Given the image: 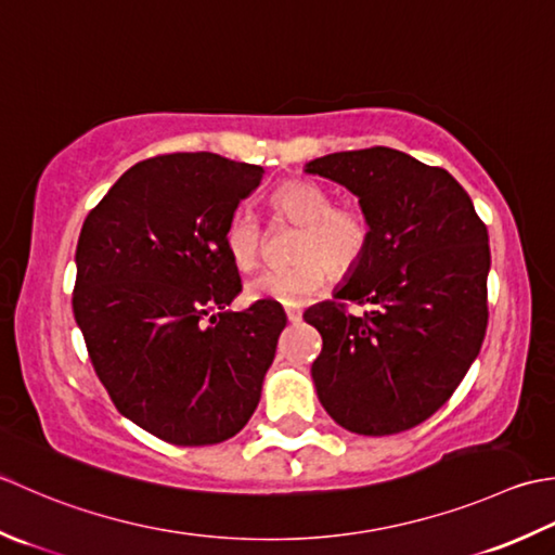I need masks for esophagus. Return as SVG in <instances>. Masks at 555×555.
Instances as JSON below:
<instances>
[{
	"label": "esophagus",
	"mask_w": 555,
	"mask_h": 555,
	"mask_svg": "<svg viewBox=\"0 0 555 555\" xmlns=\"http://www.w3.org/2000/svg\"><path fill=\"white\" fill-rule=\"evenodd\" d=\"M285 313H287V321H289V323H297V321H301V311H299V309L287 307V309H285Z\"/></svg>",
	"instance_id": "34e87169"
}]
</instances>
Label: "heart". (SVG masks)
Segmentation results:
<instances>
[{
	"instance_id": "obj_1",
	"label": "heart",
	"mask_w": 555,
	"mask_h": 555,
	"mask_svg": "<svg viewBox=\"0 0 555 555\" xmlns=\"http://www.w3.org/2000/svg\"><path fill=\"white\" fill-rule=\"evenodd\" d=\"M275 222L299 224L294 236L289 266L268 268L248 280V299H273L287 307L307 304L325 285L327 270L335 278L354 273L371 244V222L357 206H337L331 191L309 182L289 179L268 198ZM266 230L248 210H236L224 228V248L240 270H251L261 261Z\"/></svg>"
}]
</instances>
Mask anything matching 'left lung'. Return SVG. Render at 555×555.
<instances>
[{
	"label": "left lung",
	"instance_id": "8db88e82",
	"mask_svg": "<svg viewBox=\"0 0 555 555\" xmlns=\"http://www.w3.org/2000/svg\"><path fill=\"white\" fill-rule=\"evenodd\" d=\"M307 172L347 186L371 222L364 261L335 301L304 313L323 337L315 392L347 431H406L450 400L479 354L489 232L455 177L386 145L315 157ZM347 300L372 311L349 314Z\"/></svg>",
	"mask_w": 555,
	"mask_h": 555
}]
</instances>
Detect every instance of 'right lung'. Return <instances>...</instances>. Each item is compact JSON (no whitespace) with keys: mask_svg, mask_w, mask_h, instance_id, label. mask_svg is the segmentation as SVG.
Returning a JSON list of instances; mask_svg holds the SVG:
<instances>
[{"mask_svg":"<svg viewBox=\"0 0 555 555\" xmlns=\"http://www.w3.org/2000/svg\"><path fill=\"white\" fill-rule=\"evenodd\" d=\"M263 167L215 153L127 169L88 212L76 246L74 315L100 383L135 426L175 446L240 434L261 400L287 315L242 292L224 248Z\"/></svg>","mask_w":555,"mask_h":555,"instance_id":"add662e5","label":"right lung"}]
</instances>
